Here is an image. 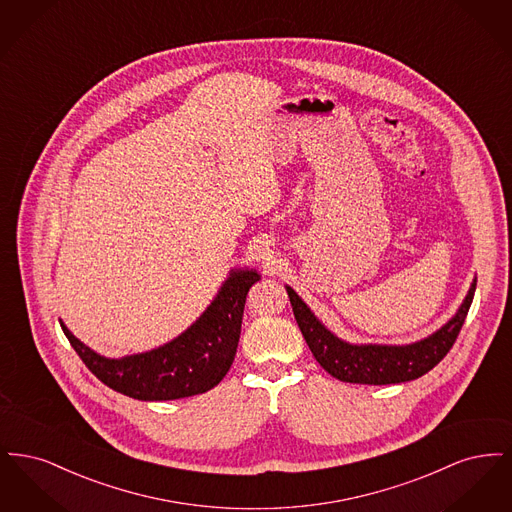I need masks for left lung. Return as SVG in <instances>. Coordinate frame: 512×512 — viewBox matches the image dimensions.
<instances>
[{
    "label": "left lung",
    "instance_id": "1",
    "mask_svg": "<svg viewBox=\"0 0 512 512\" xmlns=\"http://www.w3.org/2000/svg\"><path fill=\"white\" fill-rule=\"evenodd\" d=\"M293 317L318 365L328 374L349 384L386 386L411 382L430 372L449 353L457 340L464 318L476 292V278L457 309L434 334L403 345L390 343H349L330 332L309 309V305L286 284Z\"/></svg>",
    "mask_w": 512,
    "mask_h": 512
}]
</instances>
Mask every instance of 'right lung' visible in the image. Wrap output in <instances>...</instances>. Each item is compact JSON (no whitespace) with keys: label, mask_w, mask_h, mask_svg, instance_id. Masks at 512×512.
Instances as JSON below:
<instances>
[{"label":"right lung","mask_w":512,"mask_h":512,"mask_svg":"<svg viewBox=\"0 0 512 512\" xmlns=\"http://www.w3.org/2000/svg\"><path fill=\"white\" fill-rule=\"evenodd\" d=\"M261 280L255 268H232L207 309L174 340L144 353L109 359L61 328L74 351L111 390L140 401H171L215 388L234 363L245 297Z\"/></svg>","instance_id":"obj_1"}]
</instances>
